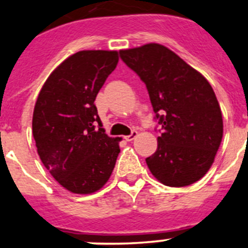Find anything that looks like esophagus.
<instances>
[{
    "instance_id": "obj_1",
    "label": "esophagus",
    "mask_w": 248,
    "mask_h": 248,
    "mask_svg": "<svg viewBox=\"0 0 248 248\" xmlns=\"http://www.w3.org/2000/svg\"><path fill=\"white\" fill-rule=\"evenodd\" d=\"M137 137H138V131L137 130H131L130 135H126V137H124V139H125L126 141H131V140H134Z\"/></svg>"
}]
</instances>
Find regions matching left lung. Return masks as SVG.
Instances as JSON below:
<instances>
[{
	"label": "left lung",
	"instance_id": "left-lung-1",
	"mask_svg": "<svg viewBox=\"0 0 248 248\" xmlns=\"http://www.w3.org/2000/svg\"><path fill=\"white\" fill-rule=\"evenodd\" d=\"M143 80L161 126L157 149L146 164L160 183L183 187L209 171L223 134L222 114L210 83L157 43L119 50Z\"/></svg>",
	"mask_w": 248,
	"mask_h": 248
}]
</instances>
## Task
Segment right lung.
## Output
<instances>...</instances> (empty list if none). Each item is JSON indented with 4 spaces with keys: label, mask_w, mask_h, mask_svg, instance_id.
<instances>
[{
    "label": "right lung",
    "mask_w": 248,
    "mask_h": 248,
    "mask_svg": "<svg viewBox=\"0 0 248 248\" xmlns=\"http://www.w3.org/2000/svg\"><path fill=\"white\" fill-rule=\"evenodd\" d=\"M118 61L117 50L77 52L50 73L34 105L32 131L39 157L74 194L102 189L120 153L118 139L105 134L94 104Z\"/></svg>",
    "instance_id": "obj_1"
}]
</instances>
